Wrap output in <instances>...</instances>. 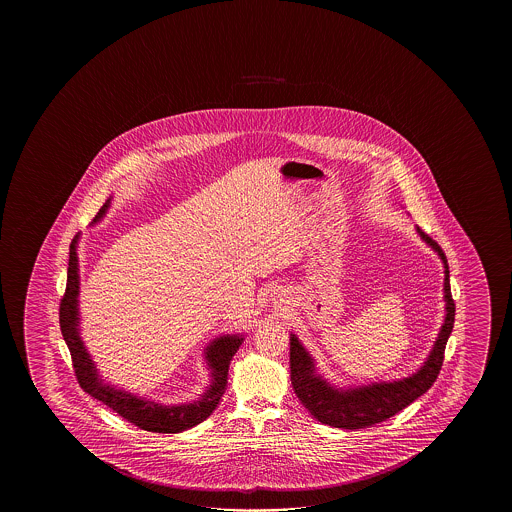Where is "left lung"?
<instances>
[{
  "instance_id": "obj_1",
  "label": "left lung",
  "mask_w": 512,
  "mask_h": 512,
  "mask_svg": "<svg viewBox=\"0 0 512 512\" xmlns=\"http://www.w3.org/2000/svg\"><path fill=\"white\" fill-rule=\"evenodd\" d=\"M423 241H427L444 262V300H446V318L439 332L434 350L430 353L425 366L414 373L412 377L403 378L398 382L389 384H373V386L359 387L352 391H337L328 386L323 378L314 375V364L305 352L300 341L291 337V384L294 393L300 398L303 407L314 418L336 428L373 427L386 419L394 416L396 412L403 411L407 405H411L421 394L427 393L434 386L439 371L443 368L444 348L448 343V337L452 334L453 321H455V302L450 289V269L448 259L444 255L443 248L418 228Z\"/></svg>"
}]
</instances>
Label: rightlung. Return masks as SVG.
Wrapping results in <instances>:
<instances>
[{"label":"right lung","mask_w":512,"mask_h":512,"mask_svg":"<svg viewBox=\"0 0 512 512\" xmlns=\"http://www.w3.org/2000/svg\"><path fill=\"white\" fill-rule=\"evenodd\" d=\"M107 207H109V200L107 203H103V207L93 221H98L105 214ZM76 239L78 237H75L69 244L68 284H66L64 296L60 298L59 321L60 330H62L64 341L68 344L75 377L80 387L84 389L85 393H89L96 400L105 403L112 411L118 412L119 416L126 419L128 423L148 430V432L176 434V432L193 428L194 425L205 421L218 407L221 396L227 391L228 366L243 343V337H219L210 344L207 359H209L210 368L214 369V373H212L214 382L209 391L203 394L200 402L176 405V407H162L159 403L141 400L134 394H126L114 387L103 386L100 378L96 375L93 361L89 359V353L85 352L84 343L78 337V328H76L78 327Z\"/></svg>","instance_id":"1"}]
</instances>
